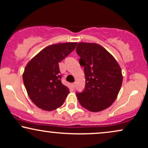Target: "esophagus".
Wrapping results in <instances>:
<instances>
[{"label": "esophagus", "instance_id": "1", "mask_svg": "<svg viewBox=\"0 0 148 148\" xmlns=\"http://www.w3.org/2000/svg\"><path fill=\"white\" fill-rule=\"evenodd\" d=\"M71 86H72L73 88H75V83H73L72 84H71Z\"/></svg>", "mask_w": 148, "mask_h": 148}]
</instances>
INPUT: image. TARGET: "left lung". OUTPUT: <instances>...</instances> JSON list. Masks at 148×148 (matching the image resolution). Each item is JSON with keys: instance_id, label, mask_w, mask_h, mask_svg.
I'll return each instance as SVG.
<instances>
[{"instance_id": "obj_1", "label": "left lung", "mask_w": 148, "mask_h": 148, "mask_svg": "<svg viewBox=\"0 0 148 148\" xmlns=\"http://www.w3.org/2000/svg\"><path fill=\"white\" fill-rule=\"evenodd\" d=\"M76 52L79 64L84 67L85 89L77 92L82 107L90 112H99L115 101L123 82L121 69L106 49L96 43L79 42Z\"/></svg>"}]
</instances>
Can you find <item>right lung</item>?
Instances as JSON below:
<instances>
[{
	"label": "right lung",
	"mask_w": 148,
	"mask_h": 148,
	"mask_svg": "<svg viewBox=\"0 0 148 148\" xmlns=\"http://www.w3.org/2000/svg\"><path fill=\"white\" fill-rule=\"evenodd\" d=\"M76 45L77 42L49 45L27 63L23 75V82L36 106L51 111L64 103L69 89L62 84L59 62L74 50Z\"/></svg>",
	"instance_id": "right-lung-1"
}]
</instances>
